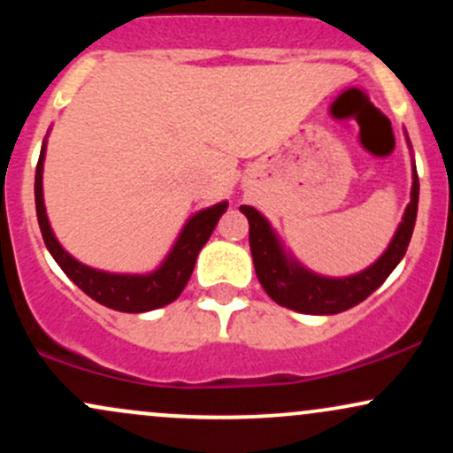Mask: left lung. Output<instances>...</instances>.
<instances>
[{
    "label": "left lung",
    "instance_id": "obj_1",
    "mask_svg": "<svg viewBox=\"0 0 453 453\" xmlns=\"http://www.w3.org/2000/svg\"><path fill=\"white\" fill-rule=\"evenodd\" d=\"M418 200L419 179L413 165L411 202L396 236L389 242L388 251L371 268L347 279L317 277L300 264L289 262L285 253L280 251L277 236L270 230L268 221L253 206H241V211L249 219V244H251V256L259 283L274 303L298 311V313L334 315L360 304L389 277V273L398 266V262L407 253L409 241L413 236L415 217H418Z\"/></svg>",
    "mask_w": 453,
    "mask_h": 453
}]
</instances>
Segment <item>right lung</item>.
I'll use <instances>...</instances> for the list:
<instances>
[{"mask_svg":"<svg viewBox=\"0 0 453 453\" xmlns=\"http://www.w3.org/2000/svg\"><path fill=\"white\" fill-rule=\"evenodd\" d=\"M42 161L44 147L40 150L38 165H35V212H38L40 232H42L46 249L67 277L74 280L87 296H91L96 303L108 306V309L123 311V313H144V311H153L174 303L185 289L191 273H194L197 253L211 238L219 217L226 212L227 202H221V204L211 206V209L200 211L191 217L185 230L180 232L173 253L165 257L161 268L155 270L153 274L102 273V270H93L67 256L64 247L53 236L42 200Z\"/></svg>","mask_w":453,"mask_h":453,"instance_id":"1","label":"right lung"}]
</instances>
